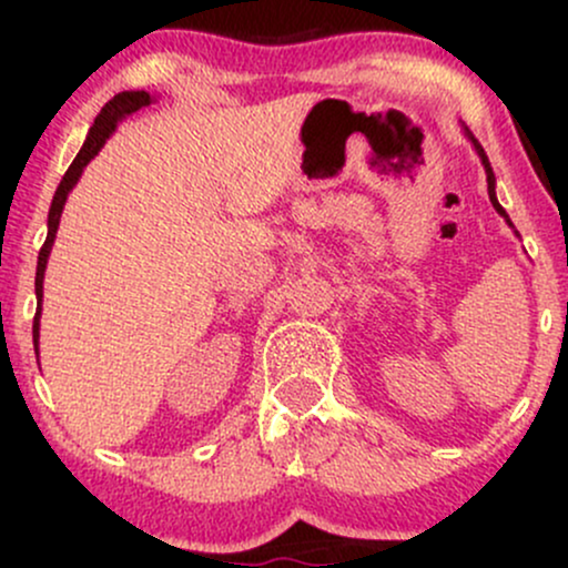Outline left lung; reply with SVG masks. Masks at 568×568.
<instances>
[{
  "instance_id": "left-lung-1",
  "label": "left lung",
  "mask_w": 568,
  "mask_h": 568,
  "mask_svg": "<svg viewBox=\"0 0 568 568\" xmlns=\"http://www.w3.org/2000/svg\"><path fill=\"white\" fill-rule=\"evenodd\" d=\"M473 139V135H470ZM473 143H475V149H478V154H480V160H484V168H486V181H488V197H491V202H494V207H497V211L501 213V216L507 219V213H505V207L499 205L497 202V194H494V173H491V165H488V158H486V152H484V146H480L478 141L473 139ZM507 224H510V219H507Z\"/></svg>"
}]
</instances>
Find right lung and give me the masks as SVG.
Returning <instances> with one entry per match:
<instances>
[{
  "label": "right lung",
  "instance_id": "1",
  "mask_svg": "<svg viewBox=\"0 0 568 568\" xmlns=\"http://www.w3.org/2000/svg\"><path fill=\"white\" fill-rule=\"evenodd\" d=\"M149 93H143V90H135V93H120L114 95L112 101L106 103V106L101 109V114L95 116L93 128H90L88 133V141L82 143L80 154H77L74 162L69 165L67 175H63V181L58 184L55 189V197H53V205H50V216H48V240H44V245L39 247V262H37V317H34V344L39 338V302H42V277H44V266H48V256H50V247H53V240H55V232H58V221H61V213H63V202H67L71 186L77 184V179H80L82 168L88 165L90 160L95 158L98 152H101V146L106 143L109 135H112V130L116 128V122L122 120V116L139 112V109L149 106Z\"/></svg>",
  "mask_w": 568,
  "mask_h": 568
}]
</instances>
